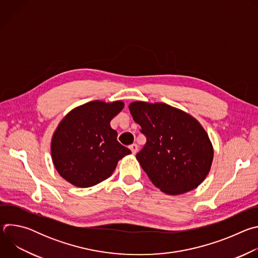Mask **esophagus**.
Listing matches in <instances>:
<instances>
[{
  "instance_id": "1",
  "label": "esophagus",
  "mask_w": 258,
  "mask_h": 258,
  "mask_svg": "<svg viewBox=\"0 0 258 258\" xmlns=\"http://www.w3.org/2000/svg\"><path fill=\"white\" fill-rule=\"evenodd\" d=\"M130 149L132 151V153L135 155L138 152V145L137 144H133L130 146Z\"/></svg>"
}]
</instances>
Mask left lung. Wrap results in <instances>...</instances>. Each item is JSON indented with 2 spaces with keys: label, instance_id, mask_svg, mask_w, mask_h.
<instances>
[{
  "label": "left lung",
  "instance_id": "8db88e82",
  "mask_svg": "<svg viewBox=\"0 0 258 258\" xmlns=\"http://www.w3.org/2000/svg\"><path fill=\"white\" fill-rule=\"evenodd\" d=\"M128 108L147 138L136 157L153 185L168 195L196 189L213 160V146L201 123L165 103L135 101Z\"/></svg>",
  "mask_w": 258,
  "mask_h": 258
}]
</instances>
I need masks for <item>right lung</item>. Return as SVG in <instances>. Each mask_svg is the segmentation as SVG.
<instances>
[{"instance_id":"add662e5","label":"right lung","mask_w":258,"mask_h":258,"mask_svg":"<svg viewBox=\"0 0 258 258\" xmlns=\"http://www.w3.org/2000/svg\"><path fill=\"white\" fill-rule=\"evenodd\" d=\"M123 107L120 100L91 101L73 108L59 122L51 141V156L58 173L71 185H97L132 153L117 142V132L110 126Z\"/></svg>"}]
</instances>
